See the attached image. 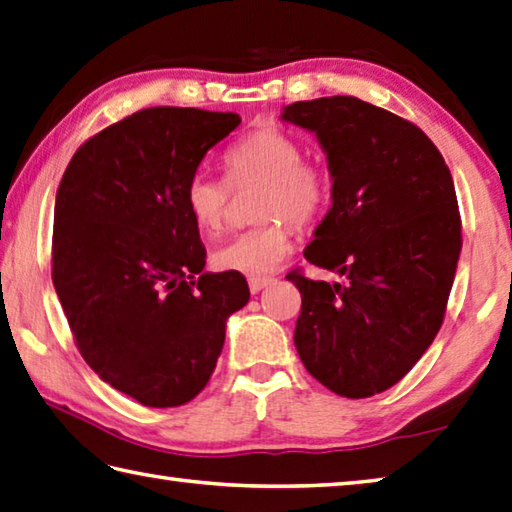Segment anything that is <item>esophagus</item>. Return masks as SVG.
Segmentation results:
<instances>
[{"label":"esophagus","instance_id":"1","mask_svg":"<svg viewBox=\"0 0 512 512\" xmlns=\"http://www.w3.org/2000/svg\"><path fill=\"white\" fill-rule=\"evenodd\" d=\"M270 284H273V277H259V275L248 277V288H250V293H253V295L262 293V290Z\"/></svg>","mask_w":512,"mask_h":512}]
</instances>
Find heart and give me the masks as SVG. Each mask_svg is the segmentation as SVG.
Returning <instances> with one entry per match:
<instances>
[{
	"label": "heart",
	"mask_w": 512,
	"mask_h": 512,
	"mask_svg": "<svg viewBox=\"0 0 512 512\" xmlns=\"http://www.w3.org/2000/svg\"><path fill=\"white\" fill-rule=\"evenodd\" d=\"M302 146L284 130L262 126L228 150L224 164L233 186L262 184L257 219L264 224L242 230L213 255V264L233 273L262 275L275 270L293 250V222L304 226L319 215L328 199L322 168L302 162ZM184 204L193 222L217 233L224 226L228 184L195 170L184 186Z\"/></svg>",
	"instance_id": "obj_1"
}]
</instances>
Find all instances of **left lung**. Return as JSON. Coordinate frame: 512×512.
Segmentation results:
<instances>
[{
  "label": "left lung",
  "instance_id": "8db88e82",
  "mask_svg": "<svg viewBox=\"0 0 512 512\" xmlns=\"http://www.w3.org/2000/svg\"><path fill=\"white\" fill-rule=\"evenodd\" d=\"M282 119L315 133L333 182L304 257L344 277H286L302 293L299 359L337 395L384 393L444 322L462 250L453 177L424 130L357 97L288 104Z\"/></svg>",
  "mask_w": 512,
  "mask_h": 512
}]
</instances>
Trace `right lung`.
I'll return each mask as SVG.
<instances>
[{"instance_id": "right-lung-1", "label": "right lung", "mask_w": 512, "mask_h": 512, "mask_svg": "<svg viewBox=\"0 0 512 512\" xmlns=\"http://www.w3.org/2000/svg\"><path fill=\"white\" fill-rule=\"evenodd\" d=\"M242 124L237 113L157 106L90 137L55 199L53 284L79 353L102 382L150 408L202 393L246 277L204 273L184 204L188 177Z\"/></svg>"}]
</instances>
